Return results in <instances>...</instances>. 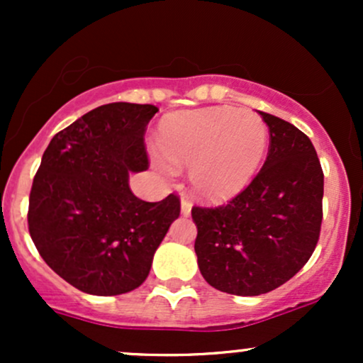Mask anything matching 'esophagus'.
<instances>
[{"mask_svg":"<svg viewBox=\"0 0 363 363\" xmlns=\"http://www.w3.org/2000/svg\"><path fill=\"white\" fill-rule=\"evenodd\" d=\"M181 213L184 216L191 215V203L187 201V199H182L181 201Z\"/></svg>","mask_w":363,"mask_h":363,"instance_id":"34e87169","label":"esophagus"}]
</instances>
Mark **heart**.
<instances>
[{"mask_svg":"<svg viewBox=\"0 0 363 363\" xmlns=\"http://www.w3.org/2000/svg\"><path fill=\"white\" fill-rule=\"evenodd\" d=\"M158 140L162 153H153V164L164 176L172 177L176 165H191L194 193L222 203L252 181L268 148V126L252 111L208 107L167 116Z\"/></svg>","mask_w":363,"mask_h":363,"instance_id":"heart-1","label":"heart"}]
</instances>
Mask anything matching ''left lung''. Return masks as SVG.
Wrapping results in <instances>:
<instances>
[{
  "label": "left lung",
  "mask_w": 363,
  "mask_h": 363,
  "mask_svg": "<svg viewBox=\"0 0 363 363\" xmlns=\"http://www.w3.org/2000/svg\"><path fill=\"white\" fill-rule=\"evenodd\" d=\"M269 128L264 165L218 208L191 210L203 278L225 294H268L314 252L323 222L324 174L314 145L294 124L259 112Z\"/></svg>",
  "instance_id": "1"
}]
</instances>
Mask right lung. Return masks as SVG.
<instances>
[{
	"label": "right lung",
	"mask_w": 363,
	"mask_h": 363,
	"mask_svg": "<svg viewBox=\"0 0 363 363\" xmlns=\"http://www.w3.org/2000/svg\"><path fill=\"white\" fill-rule=\"evenodd\" d=\"M158 109L114 102L54 135L32 182L28 232L49 268L90 295L147 280L153 254L181 213L176 194L136 198L129 172L148 169L145 131Z\"/></svg>",
	"instance_id": "1"
}]
</instances>
